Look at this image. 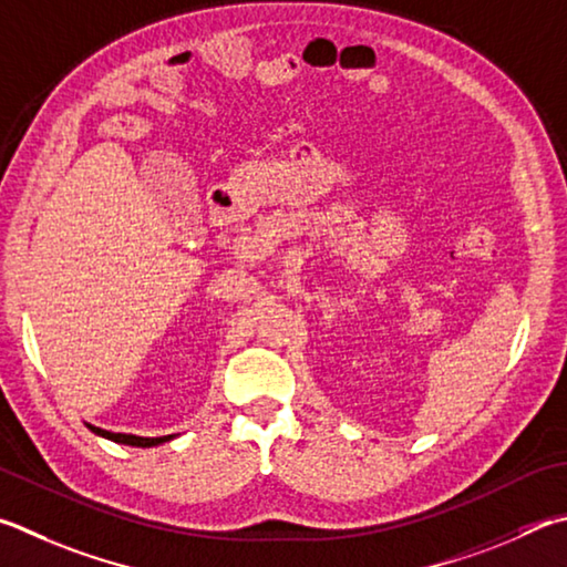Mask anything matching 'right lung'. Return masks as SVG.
Listing matches in <instances>:
<instances>
[{
    "label": "right lung",
    "instance_id": "obj_1",
    "mask_svg": "<svg viewBox=\"0 0 567 567\" xmlns=\"http://www.w3.org/2000/svg\"><path fill=\"white\" fill-rule=\"evenodd\" d=\"M91 431H94L96 436H104V439H109V441H116V444H126V446H141V449H146V446H158V444H166V441H171L173 439V434L171 436H156V439H143V436H133V434H113V431H106V429H99V426H91V424H86Z\"/></svg>",
    "mask_w": 567,
    "mask_h": 567
}]
</instances>
